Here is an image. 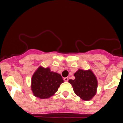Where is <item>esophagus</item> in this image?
Returning a JSON list of instances; mask_svg holds the SVG:
<instances>
[{"instance_id": "34e87169", "label": "esophagus", "mask_w": 123, "mask_h": 123, "mask_svg": "<svg viewBox=\"0 0 123 123\" xmlns=\"http://www.w3.org/2000/svg\"><path fill=\"white\" fill-rule=\"evenodd\" d=\"M68 80H69V79L68 77H65L64 79V80L65 81H68Z\"/></svg>"}]
</instances>
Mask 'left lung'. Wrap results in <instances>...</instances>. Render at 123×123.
Instances as JSON below:
<instances>
[{
	"instance_id": "8db88e82",
	"label": "left lung",
	"mask_w": 123,
	"mask_h": 123,
	"mask_svg": "<svg viewBox=\"0 0 123 123\" xmlns=\"http://www.w3.org/2000/svg\"><path fill=\"white\" fill-rule=\"evenodd\" d=\"M75 79L69 80L75 93L83 100H90L96 93L98 81L90 70L79 69L74 74Z\"/></svg>"
}]
</instances>
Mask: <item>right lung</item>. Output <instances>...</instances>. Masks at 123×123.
Listing matches in <instances>:
<instances>
[{
    "label": "right lung",
    "instance_id": "right-lung-1",
    "mask_svg": "<svg viewBox=\"0 0 123 123\" xmlns=\"http://www.w3.org/2000/svg\"><path fill=\"white\" fill-rule=\"evenodd\" d=\"M64 82L60 74L49 68L39 67L32 77L31 90L36 97L46 99L52 96Z\"/></svg>",
    "mask_w": 123,
    "mask_h": 123
}]
</instances>
